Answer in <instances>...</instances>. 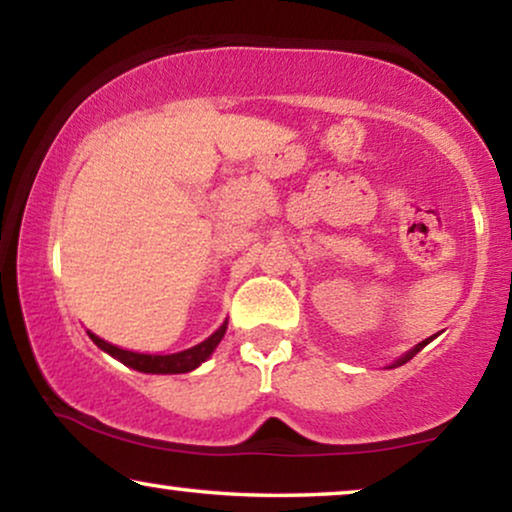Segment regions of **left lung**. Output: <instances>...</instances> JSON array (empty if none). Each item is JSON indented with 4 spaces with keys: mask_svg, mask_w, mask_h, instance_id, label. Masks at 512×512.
I'll return each mask as SVG.
<instances>
[{
    "mask_svg": "<svg viewBox=\"0 0 512 512\" xmlns=\"http://www.w3.org/2000/svg\"><path fill=\"white\" fill-rule=\"evenodd\" d=\"M433 338H436V335H433ZM433 338H426V340H422V342H419V345H417L415 349H410V352H408V354H405V356H401V359H398V361H394V363H391V366H389V368H396V366H403V363H408V361L412 359V356H415L417 352H422V349H424L426 345H429V342H431Z\"/></svg>",
    "mask_w": 512,
    "mask_h": 512,
    "instance_id": "obj_1",
    "label": "left lung"
}]
</instances>
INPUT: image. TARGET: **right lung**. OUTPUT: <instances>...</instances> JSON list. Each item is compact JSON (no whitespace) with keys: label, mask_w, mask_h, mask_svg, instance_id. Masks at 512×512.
<instances>
[{"label":"right lung","mask_w":512,"mask_h":512,"mask_svg":"<svg viewBox=\"0 0 512 512\" xmlns=\"http://www.w3.org/2000/svg\"><path fill=\"white\" fill-rule=\"evenodd\" d=\"M226 328H228V324L223 321V326L219 328V331L209 335L205 342H200V345L184 349V352H177V354H139V352H130V349L109 345L107 340L97 338L95 333H88V335L97 347L114 356V359L125 363V366L139 370V373L177 375V373H188V370H195L200 363H205L209 356H212L216 345L221 342L223 335H226Z\"/></svg>","instance_id":"add662e5"}]
</instances>
